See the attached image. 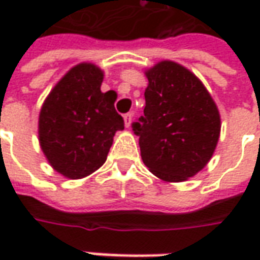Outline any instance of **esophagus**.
Listing matches in <instances>:
<instances>
[{"instance_id": "obj_1", "label": "esophagus", "mask_w": 260, "mask_h": 260, "mask_svg": "<svg viewBox=\"0 0 260 260\" xmlns=\"http://www.w3.org/2000/svg\"><path fill=\"white\" fill-rule=\"evenodd\" d=\"M132 118H134V114L132 113H128L124 115V119H125V126L126 128H129L131 126V122H132Z\"/></svg>"}]
</instances>
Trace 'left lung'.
<instances>
[{"mask_svg":"<svg viewBox=\"0 0 260 260\" xmlns=\"http://www.w3.org/2000/svg\"><path fill=\"white\" fill-rule=\"evenodd\" d=\"M143 115L132 128L143 163L166 182H182L205 169L217 146L221 119L201 79L164 59L145 71Z\"/></svg>","mask_w":260,"mask_h":260,"instance_id":"1","label":"left lung"}]
</instances>
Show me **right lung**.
I'll list each match as a JSON object with an SVG mask.
<instances>
[{"label":"right lung","mask_w":260,"mask_h":260,"mask_svg":"<svg viewBox=\"0 0 260 260\" xmlns=\"http://www.w3.org/2000/svg\"><path fill=\"white\" fill-rule=\"evenodd\" d=\"M104 72L80 62L57 82L39 114V142L50 166L69 180L85 178L107 160L124 119L115 108V91L103 93Z\"/></svg>","instance_id":"obj_1"}]
</instances>
